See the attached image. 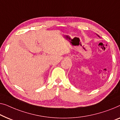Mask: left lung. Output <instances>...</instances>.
<instances>
[{
	"mask_svg": "<svg viewBox=\"0 0 120 120\" xmlns=\"http://www.w3.org/2000/svg\"><path fill=\"white\" fill-rule=\"evenodd\" d=\"M98 37H99V36H98Z\"/></svg>",
	"mask_w": 120,
	"mask_h": 120,
	"instance_id": "obj_1",
	"label": "left lung"
}]
</instances>
